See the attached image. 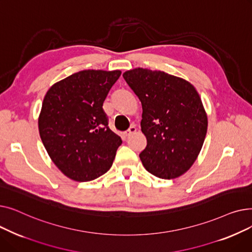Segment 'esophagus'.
<instances>
[{"instance_id": "1", "label": "esophagus", "mask_w": 252, "mask_h": 252, "mask_svg": "<svg viewBox=\"0 0 252 252\" xmlns=\"http://www.w3.org/2000/svg\"><path fill=\"white\" fill-rule=\"evenodd\" d=\"M136 130H137V128H136V126H130L126 131V137H128V136H130V135H133V134H135L136 133Z\"/></svg>"}]
</instances>
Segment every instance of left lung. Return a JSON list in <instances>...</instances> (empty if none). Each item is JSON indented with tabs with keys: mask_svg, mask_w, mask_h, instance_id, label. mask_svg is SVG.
Here are the masks:
<instances>
[{
	"mask_svg": "<svg viewBox=\"0 0 252 252\" xmlns=\"http://www.w3.org/2000/svg\"><path fill=\"white\" fill-rule=\"evenodd\" d=\"M142 103L147 146L140 159L155 177L176 179L193 165L207 131V115L195 87L164 71L135 68L123 74Z\"/></svg>",
	"mask_w": 252,
	"mask_h": 252,
	"instance_id": "1",
	"label": "left lung"
}]
</instances>
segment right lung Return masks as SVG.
<instances>
[{"label":"right lung","mask_w":252,"mask_h":252,"mask_svg":"<svg viewBox=\"0 0 252 252\" xmlns=\"http://www.w3.org/2000/svg\"><path fill=\"white\" fill-rule=\"evenodd\" d=\"M121 70H82L53 85L44 98L38 131L54 164L76 182L109 170L123 141L109 128L104 100Z\"/></svg>","instance_id":"add662e5"}]
</instances>
